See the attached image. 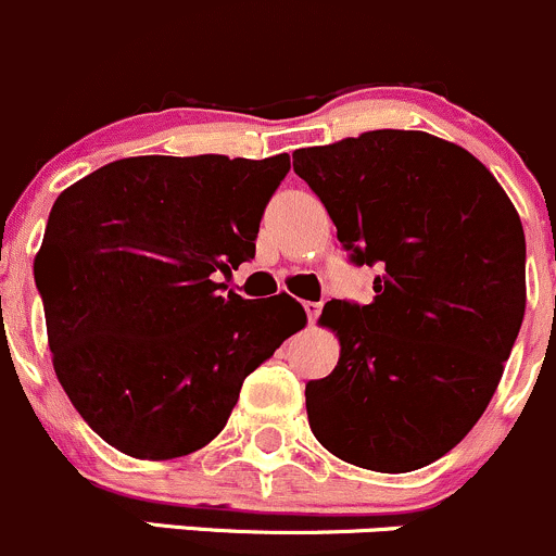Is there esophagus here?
<instances>
[{
	"mask_svg": "<svg viewBox=\"0 0 556 556\" xmlns=\"http://www.w3.org/2000/svg\"><path fill=\"white\" fill-rule=\"evenodd\" d=\"M302 307H305L307 320H311V324L320 316V302H302Z\"/></svg>",
	"mask_w": 556,
	"mask_h": 556,
	"instance_id": "1",
	"label": "esophagus"
}]
</instances>
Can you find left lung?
Returning a JSON list of instances; mask_svg holds the SVG:
<instances>
[{
  "instance_id": "8db88e82",
  "label": "left lung",
  "mask_w": 556,
  "mask_h": 556,
  "mask_svg": "<svg viewBox=\"0 0 556 556\" xmlns=\"http://www.w3.org/2000/svg\"><path fill=\"white\" fill-rule=\"evenodd\" d=\"M369 305L326 302L340 362L305 386L331 455L382 473L439 460L477 426L525 318V232L495 176L422 130H369L294 152Z\"/></svg>"
}]
</instances>
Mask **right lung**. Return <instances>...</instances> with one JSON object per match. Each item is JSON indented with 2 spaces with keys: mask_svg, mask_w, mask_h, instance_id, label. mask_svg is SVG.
<instances>
[{
  "mask_svg": "<svg viewBox=\"0 0 556 556\" xmlns=\"http://www.w3.org/2000/svg\"><path fill=\"white\" fill-rule=\"evenodd\" d=\"M289 154L114 160L59 194L34 280L53 366L83 420L130 457L168 460L225 428L245 377L305 326L227 291Z\"/></svg>",
  "mask_w": 556,
  "mask_h": 556,
  "instance_id": "right-lung-1",
  "label": "right lung"
}]
</instances>
